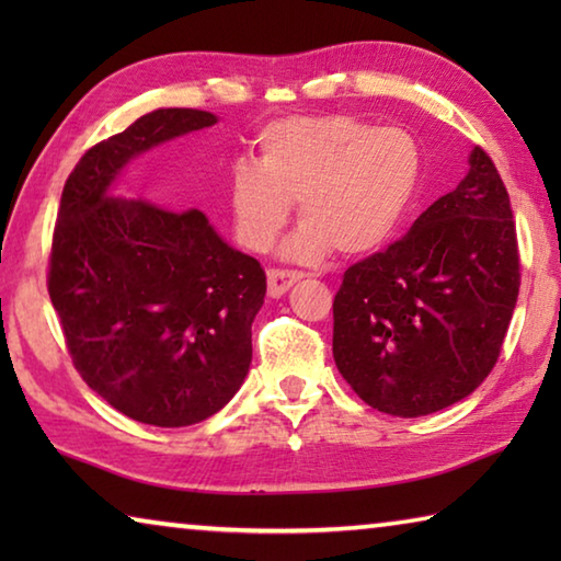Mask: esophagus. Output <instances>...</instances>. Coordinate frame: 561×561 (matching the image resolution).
<instances>
[{
    "label": "esophagus",
    "mask_w": 561,
    "mask_h": 561,
    "mask_svg": "<svg viewBox=\"0 0 561 561\" xmlns=\"http://www.w3.org/2000/svg\"><path fill=\"white\" fill-rule=\"evenodd\" d=\"M301 279L299 272H287V270H270L267 272V287H270V297L279 299L284 291H287L291 284H297Z\"/></svg>",
    "instance_id": "34e87169"
}]
</instances>
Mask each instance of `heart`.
<instances>
[{"mask_svg": "<svg viewBox=\"0 0 561 561\" xmlns=\"http://www.w3.org/2000/svg\"><path fill=\"white\" fill-rule=\"evenodd\" d=\"M421 165V146L405 128L339 113L274 121L257 138V165L232 170L234 232L250 250H270L299 203L304 222L282 257L319 262L334 247L346 257L376 252L411 210Z\"/></svg>", "mask_w": 561, "mask_h": 561, "instance_id": "obj_1", "label": "heart"}]
</instances>
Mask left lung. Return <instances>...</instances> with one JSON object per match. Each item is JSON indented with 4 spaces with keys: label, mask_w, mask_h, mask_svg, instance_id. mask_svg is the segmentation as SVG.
Listing matches in <instances>:
<instances>
[{
    "label": "left lung",
    "mask_w": 561,
    "mask_h": 561,
    "mask_svg": "<svg viewBox=\"0 0 561 561\" xmlns=\"http://www.w3.org/2000/svg\"><path fill=\"white\" fill-rule=\"evenodd\" d=\"M468 175L411 230L348 267L334 299V360L360 401L417 417L462 401L500 356L519 294L517 232L497 168Z\"/></svg>",
    "instance_id": "1"
}]
</instances>
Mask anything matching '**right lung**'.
I'll return each instance as SVG.
<instances>
[{
  "label": "right lung",
  "instance_id": "1",
  "mask_svg": "<svg viewBox=\"0 0 561 561\" xmlns=\"http://www.w3.org/2000/svg\"><path fill=\"white\" fill-rule=\"evenodd\" d=\"M215 123L195 108L146 113L76 163L56 217L49 297L73 366L116 411L158 428L201 423L240 391L267 277L205 213L113 187L130 160Z\"/></svg>",
  "mask_w": 561,
  "mask_h": 561
}]
</instances>
